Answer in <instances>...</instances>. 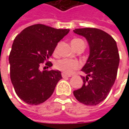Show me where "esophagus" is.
Wrapping results in <instances>:
<instances>
[{"label": "esophagus", "mask_w": 129, "mask_h": 129, "mask_svg": "<svg viewBox=\"0 0 129 129\" xmlns=\"http://www.w3.org/2000/svg\"><path fill=\"white\" fill-rule=\"evenodd\" d=\"M62 76L63 78H65V77H71V75H69L67 74H64V73H62Z\"/></svg>", "instance_id": "1"}]
</instances>
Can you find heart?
Masks as SVG:
<instances>
[{
  "mask_svg": "<svg viewBox=\"0 0 129 129\" xmlns=\"http://www.w3.org/2000/svg\"><path fill=\"white\" fill-rule=\"evenodd\" d=\"M80 41H82V40H81L80 39H74L71 42L73 48H75L77 43ZM57 52V49L54 50V52ZM80 66H81V64L80 62H78L77 60L69 59H62L58 60L55 63V67L57 70L67 75L72 74L75 70L80 68Z\"/></svg>",
  "mask_w": 129,
  "mask_h": 129,
  "instance_id": "b5f03b06",
  "label": "heart"
}]
</instances>
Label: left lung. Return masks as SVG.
I'll return each mask as SVG.
<instances>
[{
    "mask_svg": "<svg viewBox=\"0 0 129 129\" xmlns=\"http://www.w3.org/2000/svg\"><path fill=\"white\" fill-rule=\"evenodd\" d=\"M73 31L85 38L90 47V55L82 69L86 77H82V87L73 94L83 104L95 106L106 98L116 78L120 60L116 42L98 28H76Z\"/></svg>",
    "mask_w": 129,
    "mask_h": 129,
    "instance_id": "8db88e82",
    "label": "left lung"
}]
</instances>
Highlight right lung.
Instances as JSON below:
<instances>
[{
    "mask_svg": "<svg viewBox=\"0 0 129 129\" xmlns=\"http://www.w3.org/2000/svg\"><path fill=\"white\" fill-rule=\"evenodd\" d=\"M70 29H57L35 24L23 30L15 38L9 55L10 77L16 93L29 105L41 104L51 96L62 79L59 70H43L39 67L52 56L57 43Z\"/></svg>",
    "mask_w": 129,
    "mask_h": 129,
    "instance_id": "obj_1",
    "label": "right lung"
}]
</instances>
